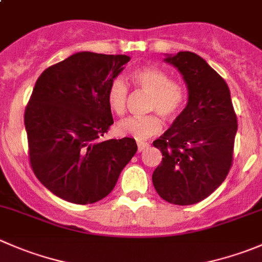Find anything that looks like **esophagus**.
<instances>
[{
  "label": "esophagus",
  "mask_w": 262,
  "mask_h": 262,
  "mask_svg": "<svg viewBox=\"0 0 262 262\" xmlns=\"http://www.w3.org/2000/svg\"><path fill=\"white\" fill-rule=\"evenodd\" d=\"M148 147H149V144L147 143V142H138V152L146 151Z\"/></svg>",
  "instance_id": "34e87169"
}]
</instances>
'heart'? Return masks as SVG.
<instances>
[{
    "label": "heart",
    "instance_id": "obj_1",
    "mask_svg": "<svg viewBox=\"0 0 262 262\" xmlns=\"http://www.w3.org/2000/svg\"><path fill=\"white\" fill-rule=\"evenodd\" d=\"M130 80L137 88L149 95L148 110L157 111L166 119L174 118L185 102L184 87L177 80L170 79L165 70L156 67H144L130 73ZM128 87L121 78H115L107 88L108 107L116 115L121 116L126 110ZM161 119L157 115L134 116L120 121L116 125L119 136H129L137 141H144L160 133Z\"/></svg>",
    "mask_w": 262,
    "mask_h": 262
}]
</instances>
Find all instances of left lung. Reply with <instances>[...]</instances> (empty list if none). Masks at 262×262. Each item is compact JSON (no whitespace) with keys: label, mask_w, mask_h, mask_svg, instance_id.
Wrapping results in <instances>:
<instances>
[{"label":"left lung","mask_w":262,"mask_h":262,"mask_svg":"<svg viewBox=\"0 0 262 262\" xmlns=\"http://www.w3.org/2000/svg\"><path fill=\"white\" fill-rule=\"evenodd\" d=\"M188 90V102L170 128L154 142L162 161L152 183L165 201L197 204L222 185L233 161L237 116L225 80L195 53L165 55Z\"/></svg>","instance_id":"obj_1"}]
</instances>
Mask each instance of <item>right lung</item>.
Wrapping results in <instances>:
<instances>
[{
  "label": "right lung",
  "mask_w": 262,
  "mask_h": 262,
  "mask_svg": "<svg viewBox=\"0 0 262 262\" xmlns=\"http://www.w3.org/2000/svg\"><path fill=\"white\" fill-rule=\"evenodd\" d=\"M130 57L83 51L40 74L25 108L35 177L68 202L95 204L114 189L137 152L133 138L102 137L114 124L107 88Z\"/></svg>",
  "instance_id": "obj_1"
}]
</instances>
